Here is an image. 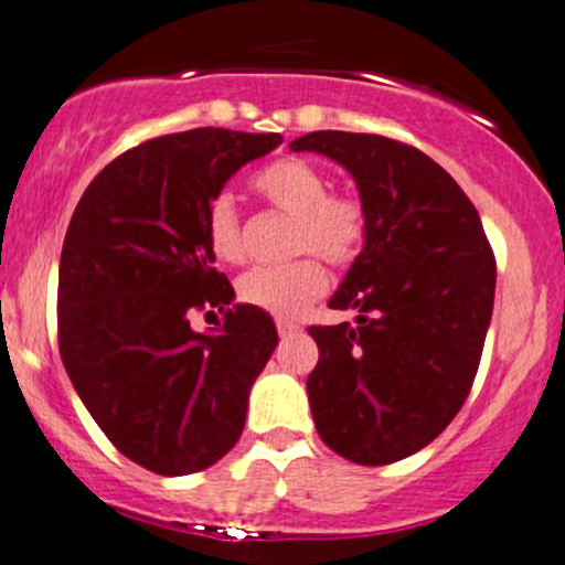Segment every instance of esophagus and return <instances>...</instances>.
I'll list each match as a JSON object with an SVG mask.
<instances>
[{"label": "esophagus", "mask_w": 565, "mask_h": 565, "mask_svg": "<svg viewBox=\"0 0 565 565\" xmlns=\"http://www.w3.org/2000/svg\"><path fill=\"white\" fill-rule=\"evenodd\" d=\"M300 326L298 322H289V320H278V333L281 337H292V333H298Z\"/></svg>", "instance_id": "1"}]
</instances>
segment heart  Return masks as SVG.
<instances>
[{
  "label": "heart",
  "mask_w": 565,
  "mask_h": 565,
  "mask_svg": "<svg viewBox=\"0 0 565 565\" xmlns=\"http://www.w3.org/2000/svg\"><path fill=\"white\" fill-rule=\"evenodd\" d=\"M254 190L276 210L295 217L292 250L317 254L333 267H344L361 254L366 239V210L355 195L328 193L326 171L300 157L270 162L254 177ZM204 234L212 256L221 262L243 259V226L232 195L210 201ZM326 270L315 256L278 267H254L237 284L243 303L267 311L278 320L298 317L306 306L326 292Z\"/></svg>",
  "instance_id": "1"
}]
</instances>
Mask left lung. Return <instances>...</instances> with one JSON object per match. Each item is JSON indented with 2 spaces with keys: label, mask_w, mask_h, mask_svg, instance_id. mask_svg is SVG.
I'll return each instance as SVG.
<instances>
[{
  "label": "left lung",
  "mask_w": 565,
  "mask_h": 565,
  "mask_svg": "<svg viewBox=\"0 0 565 565\" xmlns=\"http://www.w3.org/2000/svg\"><path fill=\"white\" fill-rule=\"evenodd\" d=\"M339 162L366 210V239L331 309L355 326H311L320 361L306 381L320 439L383 467L430 445L461 411L494 309L497 262L456 179L381 135L311 131L289 143Z\"/></svg>",
  "instance_id": "left-lung-1"
}]
</instances>
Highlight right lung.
<instances>
[{"mask_svg":"<svg viewBox=\"0 0 565 565\" xmlns=\"http://www.w3.org/2000/svg\"><path fill=\"white\" fill-rule=\"evenodd\" d=\"M278 143L273 131L212 126L146 140L87 184L68 223L60 355L104 436L149 472L177 478L221 461L278 344L267 311L234 303L204 234L223 184ZM215 308L221 329L189 328L193 310Z\"/></svg>","mask_w":565,"mask_h":565,"instance_id":"right-lung-1","label":"right lung"}]
</instances>
